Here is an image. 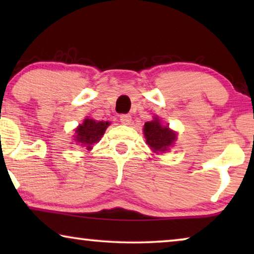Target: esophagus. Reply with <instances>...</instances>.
<instances>
[{"mask_svg": "<svg viewBox=\"0 0 254 254\" xmlns=\"http://www.w3.org/2000/svg\"><path fill=\"white\" fill-rule=\"evenodd\" d=\"M120 121L124 125H130L131 117L129 116V114H121V116H120Z\"/></svg>", "mask_w": 254, "mask_h": 254, "instance_id": "1", "label": "esophagus"}]
</instances>
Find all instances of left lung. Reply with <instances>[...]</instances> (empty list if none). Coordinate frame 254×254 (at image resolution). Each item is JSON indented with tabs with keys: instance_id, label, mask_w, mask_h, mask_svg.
<instances>
[{
	"instance_id": "obj_1",
	"label": "left lung",
	"mask_w": 254,
	"mask_h": 254,
	"mask_svg": "<svg viewBox=\"0 0 254 254\" xmlns=\"http://www.w3.org/2000/svg\"><path fill=\"white\" fill-rule=\"evenodd\" d=\"M143 131L145 143L155 152H164L169 150V147H171L177 138L176 133L170 130L168 126L163 127L157 118L145 123Z\"/></svg>"
}]
</instances>
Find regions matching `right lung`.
I'll return each mask as SVG.
<instances>
[{
    "label": "right lung",
    "mask_w": 254,
    "mask_h": 254,
    "mask_svg": "<svg viewBox=\"0 0 254 254\" xmlns=\"http://www.w3.org/2000/svg\"><path fill=\"white\" fill-rule=\"evenodd\" d=\"M109 123H104V121H97L92 119H85L81 126H78L76 129L75 140L78 142L82 147L85 149H92L95 143H97L102 137V135L105 133V129L109 126Z\"/></svg>",
    "instance_id": "obj_1"
}]
</instances>
